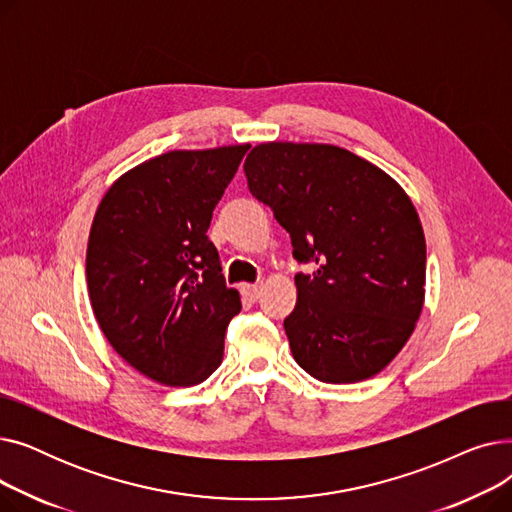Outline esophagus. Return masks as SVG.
Masks as SVG:
<instances>
[{
  "instance_id": "obj_1",
  "label": "esophagus",
  "mask_w": 512,
  "mask_h": 512,
  "mask_svg": "<svg viewBox=\"0 0 512 512\" xmlns=\"http://www.w3.org/2000/svg\"><path fill=\"white\" fill-rule=\"evenodd\" d=\"M259 292H261V286H259V284H242V294H245V297H247L251 303H255V301L259 299Z\"/></svg>"
}]
</instances>
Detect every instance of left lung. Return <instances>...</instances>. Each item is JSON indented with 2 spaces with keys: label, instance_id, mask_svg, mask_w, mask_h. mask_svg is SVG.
I'll return each instance as SVG.
<instances>
[{
  "label": "left lung",
  "instance_id": "left-lung-1",
  "mask_svg": "<svg viewBox=\"0 0 512 512\" xmlns=\"http://www.w3.org/2000/svg\"><path fill=\"white\" fill-rule=\"evenodd\" d=\"M251 195L290 234L297 307L292 357L326 384L380 373L415 330L425 297V236L407 193L367 159L317 143H261L245 161Z\"/></svg>",
  "mask_w": 512,
  "mask_h": 512
}]
</instances>
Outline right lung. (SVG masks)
Returning <instances> with one entry per match:
<instances>
[{"label":"right lung","mask_w":512,"mask_h":512,"mask_svg":"<svg viewBox=\"0 0 512 512\" xmlns=\"http://www.w3.org/2000/svg\"><path fill=\"white\" fill-rule=\"evenodd\" d=\"M249 147L157 155L120 176L95 213L93 313L114 351L159 384L195 386L222 363L240 297L207 228Z\"/></svg>","instance_id":"obj_1"}]
</instances>
